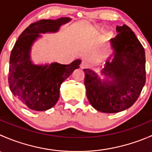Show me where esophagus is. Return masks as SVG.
Wrapping results in <instances>:
<instances>
[{"instance_id":"esophagus-1","label":"esophagus","mask_w":152,"mask_h":152,"mask_svg":"<svg viewBox=\"0 0 152 152\" xmlns=\"http://www.w3.org/2000/svg\"><path fill=\"white\" fill-rule=\"evenodd\" d=\"M89 66H90V65H89L88 62H86V61H85V60L82 61V62H81V64H80V67H81V68H82V69L88 68Z\"/></svg>"}]
</instances>
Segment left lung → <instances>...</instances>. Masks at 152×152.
<instances>
[{
  "mask_svg": "<svg viewBox=\"0 0 152 152\" xmlns=\"http://www.w3.org/2000/svg\"><path fill=\"white\" fill-rule=\"evenodd\" d=\"M118 32L110 40L115 53L102 73L113 82H102L97 74L84 69L87 97L96 110L105 113L123 111L134 104L145 83V56L143 47L126 25L117 26Z\"/></svg>",
  "mask_w": 152,
  "mask_h": 152,
  "instance_id": "obj_1",
  "label": "left lung"
}]
</instances>
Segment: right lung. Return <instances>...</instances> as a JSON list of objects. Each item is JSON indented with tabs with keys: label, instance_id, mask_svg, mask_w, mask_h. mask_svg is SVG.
<instances>
[{
	"label": "right lung",
	"instance_id": "right-lung-1",
	"mask_svg": "<svg viewBox=\"0 0 152 152\" xmlns=\"http://www.w3.org/2000/svg\"><path fill=\"white\" fill-rule=\"evenodd\" d=\"M69 18L41 20L31 23L18 37L10 55L8 82L18 100L31 110L45 111L56 104L61 84L79 67L80 59L69 65L52 63L37 66L31 62L29 50L40 33L55 32Z\"/></svg>",
	"mask_w": 152,
	"mask_h": 152
}]
</instances>
